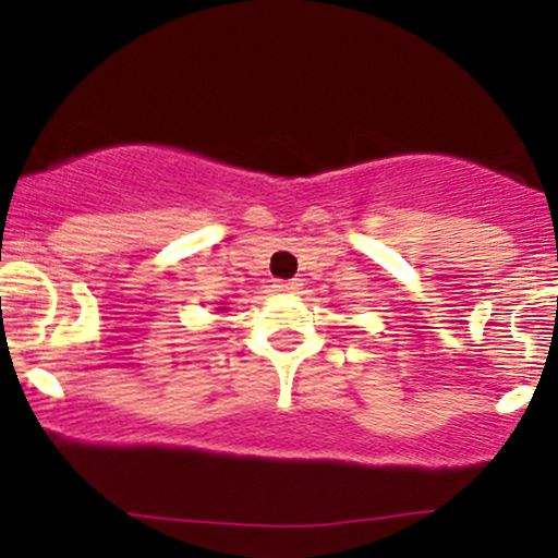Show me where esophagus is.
<instances>
[{
    "label": "esophagus",
    "instance_id": "34e87169",
    "mask_svg": "<svg viewBox=\"0 0 558 558\" xmlns=\"http://www.w3.org/2000/svg\"><path fill=\"white\" fill-rule=\"evenodd\" d=\"M277 292H281V294H298L300 292V281L298 279H281V281H277Z\"/></svg>",
    "mask_w": 558,
    "mask_h": 558
}]
</instances>
